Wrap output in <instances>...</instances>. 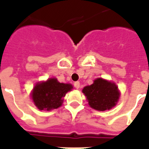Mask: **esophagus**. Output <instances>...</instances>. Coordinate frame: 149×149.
Listing matches in <instances>:
<instances>
[{
  "instance_id": "34e87169",
  "label": "esophagus",
  "mask_w": 149,
  "mask_h": 149,
  "mask_svg": "<svg viewBox=\"0 0 149 149\" xmlns=\"http://www.w3.org/2000/svg\"><path fill=\"white\" fill-rule=\"evenodd\" d=\"M73 86L76 89H79V82H75L74 84H73Z\"/></svg>"
}]
</instances>
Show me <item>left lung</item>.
I'll list each match as a JSON object with an SVG mask.
<instances>
[{
    "instance_id": "obj_1",
    "label": "left lung",
    "mask_w": 149,
    "mask_h": 149,
    "mask_svg": "<svg viewBox=\"0 0 149 149\" xmlns=\"http://www.w3.org/2000/svg\"><path fill=\"white\" fill-rule=\"evenodd\" d=\"M83 93L86 97L91 107L104 111L115 106L120 97V92L114 83L97 78L93 84L85 86Z\"/></svg>"
}]
</instances>
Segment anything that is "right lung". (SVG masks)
<instances>
[{"label":"right lung","instance_id":"1","mask_svg":"<svg viewBox=\"0 0 149 149\" xmlns=\"http://www.w3.org/2000/svg\"><path fill=\"white\" fill-rule=\"evenodd\" d=\"M72 89L71 84L59 83L56 78H49L47 81L36 84L31 97L39 110L51 111L62 106L65 93Z\"/></svg>","mask_w":149,"mask_h":149}]
</instances>
